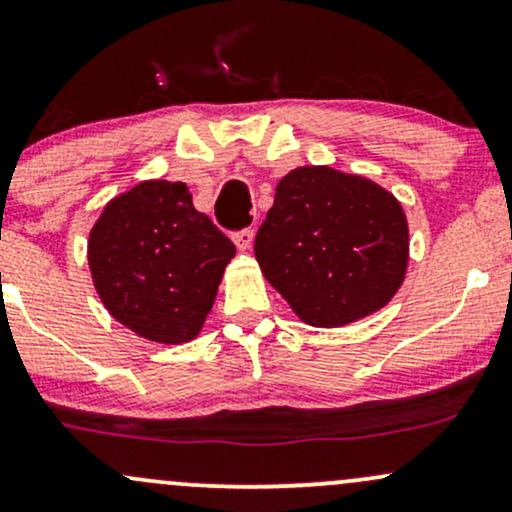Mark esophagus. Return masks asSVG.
I'll list each match as a JSON object with an SVG mask.
<instances>
[{"instance_id":"obj_1","label":"esophagus","mask_w":512,"mask_h":512,"mask_svg":"<svg viewBox=\"0 0 512 512\" xmlns=\"http://www.w3.org/2000/svg\"><path fill=\"white\" fill-rule=\"evenodd\" d=\"M234 244H237L239 251H249L251 244H254V230L244 227V230L234 232Z\"/></svg>"}]
</instances>
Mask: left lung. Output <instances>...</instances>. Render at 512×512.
I'll return each instance as SVG.
<instances>
[{
    "instance_id": "obj_1",
    "label": "left lung",
    "mask_w": 512,
    "mask_h": 512,
    "mask_svg": "<svg viewBox=\"0 0 512 512\" xmlns=\"http://www.w3.org/2000/svg\"><path fill=\"white\" fill-rule=\"evenodd\" d=\"M407 246L393 194L333 167H299L280 179L254 254L304 323L338 328L390 302L405 280Z\"/></svg>"
}]
</instances>
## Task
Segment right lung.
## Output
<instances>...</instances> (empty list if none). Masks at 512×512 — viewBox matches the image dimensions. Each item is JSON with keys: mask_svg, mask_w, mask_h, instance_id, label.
I'll list each match as a JSON object with an SVG mask.
<instances>
[{"mask_svg": "<svg viewBox=\"0 0 512 512\" xmlns=\"http://www.w3.org/2000/svg\"><path fill=\"white\" fill-rule=\"evenodd\" d=\"M234 244L198 213L182 182H143L90 230L88 263L107 311L141 338L179 345L213 309Z\"/></svg>", "mask_w": 512, "mask_h": 512, "instance_id": "1", "label": "right lung"}]
</instances>
